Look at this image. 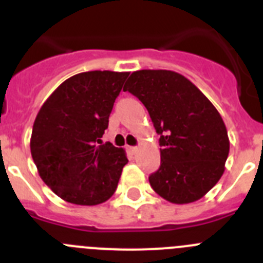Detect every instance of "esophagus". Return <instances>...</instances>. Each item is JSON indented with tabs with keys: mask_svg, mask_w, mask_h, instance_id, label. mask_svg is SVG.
Wrapping results in <instances>:
<instances>
[{
	"mask_svg": "<svg viewBox=\"0 0 263 263\" xmlns=\"http://www.w3.org/2000/svg\"><path fill=\"white\" fill-rule=\"evenodd\" d=\"M127 150L132 153H136L137 152V146H127Z\"/></svg>",
	"mask_w": 263,
	"mask_h": 263,
	"instance_id": "1",
	"label": "esophagus"
}]
</instances>
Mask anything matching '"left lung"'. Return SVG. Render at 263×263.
<instances>
[{
	"mask_svg": "<svg viewBox=\"0 0 263 263\" xmlns=\"http://www.w3.org/2000/svg\"><path fill=\"white\" fill-rule=\"evenodd\" d=\"M124 90L146 106L160 136V166L148 176L153 190L174 204L201 199L222 176L229 154L217 109L188 79L166 69L133 72Z\"/></svg>",
	"mask_w": 263,
	"mask_h": 263,
	"instance_id": "obj_1",
	"label": "left lung"
}]
</instances>
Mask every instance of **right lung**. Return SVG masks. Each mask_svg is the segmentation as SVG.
Wrapping results in <instances>:
<instances>
[{"instance_id":"obj_1","label":"right lung","mask_w":263,"mask_h":263,"mask_svg":"<svg viewBox=\"0 0 263 263\" xmlns=\"http://www.w3.org/2000/svg\"><path fill=\"white\" fill-rule=\"evenodd\" d=\"M129 72L89 71L67 79L38 111L30 148L42 180L63 200L97 205L115 194L127 158L103 143Z\"/></svg>"}]
</instances>
